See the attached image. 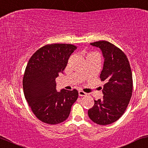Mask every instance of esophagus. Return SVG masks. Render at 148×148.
<instances>
[{
  "label": "esophagus",
  "instance_id": "esophagus-1",
  "mask_svg": "<svg viewBox=\"0 0 148 148\" xmlns=\"http://www.w3.org/2000/svg\"><path fill=\"white\" fill-rule=\"evenodd\" d=\"M78 95H79L80 96H86L87 94L85 92H84L83 91L80 90V91H78Z\"/></svg>",
  "mask_w": 148,
  "mask_h": 148
}]
</instances>
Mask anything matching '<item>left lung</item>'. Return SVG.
Here are the masks:
<instances>
[{
	"label": "left lung",
	"instance_id": "8db88e82",
	"mask_svg": "<svg viewBox=\"0 0 148 148\" xmlns=\"http://www.w3.org/2000/svg\"><path fill=\"white\" fill-rule=\"evenodd\" d=\"M100 48L104 58L100 78L105 81L102 100H94V105L88 111V115L97 124H111L126 111L132 93L133 82L130 63L121 49L107 41L91 43Z\"/></svg>",
	"mask_w": 148,
	"mask_h": 148
}]
</instances>
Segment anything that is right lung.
<instances>
[{
	"label": "right lung",
	"instance_id": "add662e5",
	"mask_svg": "<svg viewBox=\"0 0 148 148\" xmlns=\"http://www.w3.org/2000/svg\"><path fill=\"white\" fill-rule=\"evenodd\" d=\"M76 46L51 44L42 46L30 58L24 72V94L37 119L48 124L66 120L78 96L76 89H56V78L63 72Z\"/></svg>",
	"mask_w": 148,
	"mask_h": 148
}]
</instances>
